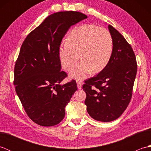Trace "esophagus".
I'll return each instance as SVG.
<instances>
[{"label": "esophagus", "mask_w": 151, "mask_h": 151, "mask_svg": "<svg viewBox=\"0 0 151 151\" xmlns=\"http://www.w3.org/2000/svg\"><path fill=\"white\" fill-rule=\"evenodd\" d=\"M76 83H77L78 88V89H81L82 87L83 82H82V81H76Z\"/></svg>", "instance_id": "obj_1"}]
</instances>
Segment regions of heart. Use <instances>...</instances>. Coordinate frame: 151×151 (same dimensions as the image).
<instances>
[{"label": "heart", "mask_w": 151, "mask_h": 151, "mask_svg": "<svg viewBox=\"0 0 151 151\" xmlns=\"http://www.w3.org/2000/svg\"><path fill=\"white\" fill-rule=\"evenodd\" d=\"M113 53V40L108 30L94 24H85L74 28L66 43L59 49L61 65L67 71L71 70L78 58L81 61L70 73L77 80L104 69Z\"/></svg>", "instance_id": "1"}]
</instances>
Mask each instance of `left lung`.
<instances>
[{
  "label": "left lung",
  "mask_w": 151,
  "mask_h": 151,
  "mask_svg": "<svg viewBox=\"0 0 151 151\" xmlns=\"http://www.w3.org/2000/svg\"><path fill=\"white\" fill-rule=\"evenodd\" d=\"M113 53L108 65L97 76L84 81L85 104L94 119L110 122L119 117L129 104L137 73L132 47L114 27L108 25Z\"/></svg>",
  "instance_id": "left-lung-1"
}]
</instances>
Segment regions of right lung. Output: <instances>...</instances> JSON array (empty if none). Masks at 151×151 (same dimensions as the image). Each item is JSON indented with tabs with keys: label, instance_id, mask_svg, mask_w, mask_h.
<instances>
[{
	"label": "right lung",
	"instance_id": "add662e5",
	"mask_svg": "<svg viewBox=\"0 0 151 151\" xmlns=\"http://www.w3.org/2000/svg\"><path fill=\"white\" fill-rule=\"evenodd\" d=\"M87 17L79 12L54 13L22 44L15 64L14 84L28 116L40 126L60 123L65 117V107L77 89L75 80L60 84L67 74L61 70L58 52L69 28Z\"/></svg>",
	"mask_w": 151,
	"mask_h": 151
}]
</instances>
